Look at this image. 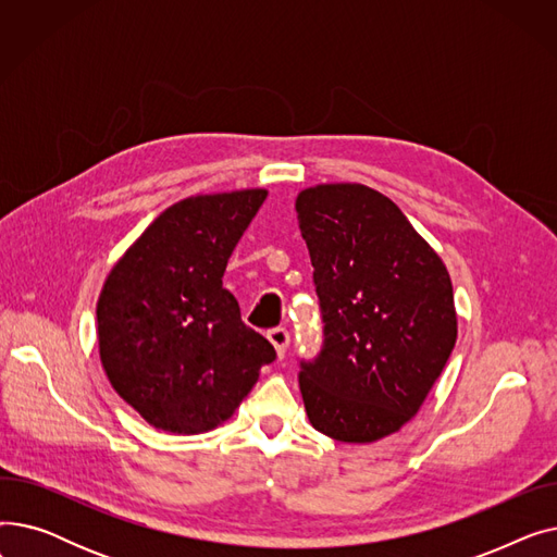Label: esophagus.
Masks as SVG:
<instances>
[{"instance_id":"obj_1","label":"esophagus","mask_w":557,"mask_h":557,"mask_svg":"<svg viewBox=\"0 0 557 557\" xmlns=\"http://www.w3.org/2000/svg\"><path fill=\"white\" fill-rule=\"evenodd\" d=\"M267 336H269V341L273 343L277 357L282 359L284 352H286V347H288V332H286L284 327H275V330H271Z\"/></svg>"}]
</instances>
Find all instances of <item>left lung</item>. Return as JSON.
I'll list each match as a JSON object with an SVG mask.
<instances>
[{"label":"left lung","instance_id":"obj_1","mask_svg":"<svg viewBox=\"0 0 557 557\" xmlns=\"http://www.w3.org/2000/svg\"><path fill=\"white\" fill-rule=\"evenodd\" d=\"M296 212L325 336L300 361L309 422L341 443L382 441L420 411L456 345L451 277L397 205L366 185L302 189Z\"/></svg>","mask_w":557,"mask_h":557}]
</instances>
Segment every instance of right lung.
<instances>
[{
    "instance_id": "right-lung-1",
    "label": "right lung",
    "mask_w": 557,
    "mask_h": 557,
    "mask_svg": "<svg viewBox=\"0 0 557 557\" xmlns=\"http://www.w3.org/2000/svg\"><path fill=\"white\" fill-rule=\"evenodd\" d=\"M267 189L200 194L166 208L114 263L97 302L112 388L156 429L205 433L252 391L275 347L223 288L227 259Z\"/></svg>"
}]
</instances>
